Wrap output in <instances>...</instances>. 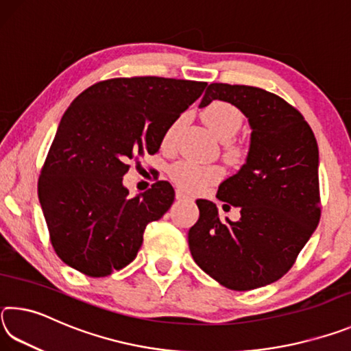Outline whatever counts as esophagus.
<instances>
[{"label": "esophagus", "instance_id": "esophagus-1", "mask_svg": "<svg viewBox=\"0 0 351 351\" xmlns=\"http://www.w3.org/2000/svg\"><path fill=\"white\" fill-rule=\"evenodd\" d=\"M187 195L181 192V190H176V199H186Z\"/></svg>", "mask_w": 351, "mask_h": 351}]
</instances>
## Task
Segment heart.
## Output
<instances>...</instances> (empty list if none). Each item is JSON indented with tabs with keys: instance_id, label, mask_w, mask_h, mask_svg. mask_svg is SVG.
<instances>
[{
	"instance_id": "b5f03b06",
	"label": "heart",
	"mask_w": 351,
	"mask_h": 351,
	"mask_svg": "<svg viewBox=\"0 0 351 351\" xmlns=\"http://www.w3.org/2000/svg\"><path fill=\"white\" fill-rule=\"evenodd\" d=\"M203 119L206 125L209 127L221 141L232 139L239 132L243 122L241 112L237 106L221 100L209 104L203 111ZM176 123H173L165 133L164 142L173 139ZM169 175L178 187L189 193H201L217 184L223 178V170L217 165H203L192 161H180L169 169Z\"/></svg>"
}]
</instances>
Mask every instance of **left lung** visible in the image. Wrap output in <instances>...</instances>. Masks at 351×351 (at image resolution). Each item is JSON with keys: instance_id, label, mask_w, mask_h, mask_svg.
Masks as SVG:
<instances>
[{"instance_id": "obj_1", "label": "left lung", "mask_w": 351, "mask_h": 351, "mask_svg": "<svg viewBox=\"0 0 351 351\" xmlns=\"http://www.w3.org/2000/svg\"><path fill=\"white\" fill-rule=\"evenodd\" d=\"M212 100L235 105L252 130L246 162L217 193L219 201L240 207L241 217L219 219L212 201L197 199L199 218L189 230L190 252L226 288L266 287L291 269L319 224L317 142L294 106L261 88L210 83L199 106Z\"/></svg>"}]
</instances>
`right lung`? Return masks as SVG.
<instances>
[{"instance_id":"obj_1","label":"right lung","mask_w":351,"mask_h":351,"mask_svg":"<svg viewBox=\"0 0 351 351\" xmlns=\"http://www.w3.org/2000/svg\"><path fill=\"white\" fill-rule=\"evenodd\" d=\"M207 86L164 77H121L79 94L58 123L38 178V199L56 252L71 268L106 277L136 258L148 223L175 190L154 182L128 198L130 161L154 154L167 130Z\"/></svg>"}]
</instances>
